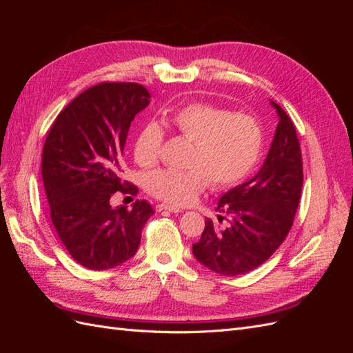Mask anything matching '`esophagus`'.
Returning <instances> with one entry per match:
<instances>
[{
  "instance_id": "34e87169",
  "label": "esophagus",
  "mask_w": 353,
  "mask_h": 353,
  "mask_svg": "<svg viewBox=\"0 0 353 353\" xmlns=\"http://www.w3.org/2000/svg\"><path fill=\"white\" fill-rule=\"evenodd\" d=\"M156 210H157V212L168 210V212H172V213L183 212V210H181L179 208H175V206H169V205H165V203H162V205H157V206H156Z\"/></svg>"
}]
</instances>
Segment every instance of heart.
Returning a JSON list of instances; mask_svg holds the SVG:
<instances>
[{"instance_id": "1", "label": "heart", "mask_w": 353, "mask_h": 353, "mask_svg": "<svg viewBox=\"0 0 353 353\" xmlns=\"http://www.w3.org/2000/svg\"><path fill=\"white\" fill-rule=\"evenodd\" d=\"M166 125L194 141L185 170L159 169L148 174L145 188L169 205L185 206L208 184L215 190L236 185L258 165L263 152V130L254 116L221 105L193 101L165 113ZM163 130L145 122L134 140V159L143 168L157 163Z\"/></svg>"}]
</instances>
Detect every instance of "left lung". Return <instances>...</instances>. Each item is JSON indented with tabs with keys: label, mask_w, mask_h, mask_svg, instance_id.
<instances>
[{
	"label": "left lung",
	"mask_w": 353,
	"mask_h": 353,
	"mask_svg": "<svg viewBox=\"0 0 353 353\" xmlns=\"http://www.w3.org/2000/svg\"><path fill=\"white\" fill-rule=\"evenodd\" d=\"M271 104L280 122L265 163L219 199L218 221L208 218L193 244L196 259L221 275L248 274L268 261L285 240L301 201L303 163L296 128L279 104Z\"/></svg>",
	"instance_id": "1"
}]
</instances>
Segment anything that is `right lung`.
<instances>
[{"label": "right lung", "mask_w": 353, "mask_h": 353, "mask_svg": "<svg viewBox=\"0 0 353 353\" xmlns=\"http://www.w3.org/2000/svg\"><path fill=\"white\" fill-rule=\"evenodd\" d=\"M135 82H101L81 92L52 123L42 150V181L57 236L88 270L122 265L137 253L154 210L144 200L113 208L110 199L138 193L122 178L131 122L150 103Z\"/></svg>", "instance_id": "right-lung-1"}]
</instances>
